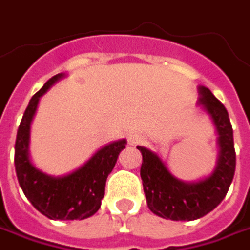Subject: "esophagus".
Returning a JSON list of instances; mask_svg holds the SVG:
<instances>
[{
	"instance_id": "34e87169",
	"label": "esophagus",
	"mask_w": 250,
	"mask_h": 250,
	"mask_svg": "<svg viewBox=\"0 0 250 250\" xmlns=\"http://www.w3.org/2000/svg\"><path fill=\"white\" fill-rule=\"evenodd\" d=\"M128 144L130 146H137V144H140L141 141H143V137L140 133H137V131H131V133H128Z\"/></svg>"
}]
</instances>
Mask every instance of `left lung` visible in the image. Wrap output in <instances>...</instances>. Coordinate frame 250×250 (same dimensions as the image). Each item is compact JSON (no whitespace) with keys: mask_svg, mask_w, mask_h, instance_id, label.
Here are the masks:
<instances>
[{"mask_svg":"<svg viewBox=\"0 0 250 250\" xmlns=\"http://www.w3.org/2000/svg\"><path fill=\"white\" fill-rule=\"evenodd\" d=\"M199 102L217 131L218 158L211 173L197 182L176 178L157 152L137 146L143 155L141 179L146 206L158 217L172 221H193L212 211L224 200L235 173L236 155L228 112L206 86H199Z\"/></svg>","mask_w":250,"mask_h":250,"instance_id":"8db88e82","label":"left lung"}]
</instances>
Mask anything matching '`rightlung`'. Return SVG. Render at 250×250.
I'll use <instances>...</instances> for the list:
<instances>
[{
    "mask_svg": "<svg viewBox=\"0 0 250 250\" xmlns=\"http://www.w3.org/2000/svg\"><path fill=\"white\" fill-rule=\"evenodd\" d=\"M61 78H65V74L50 78L27 104L18 128L15 170L27 200L43 215L50 220H85L101 208L106 179L127 141L123 138L102 146L82 167L62 176H51L36 168L29 151L30 125L40 98Z\"/></svg>",
    "mask_w": 250,
    "mask_h": 250,
    "instance_id": "add662e5",
    "label": "right lung"
}]
</instances>
